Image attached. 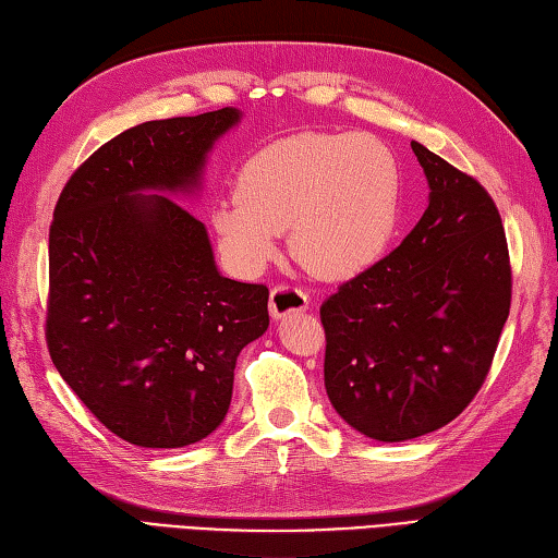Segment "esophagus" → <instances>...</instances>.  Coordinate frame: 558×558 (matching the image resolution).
<instances>
[{"label": "esophagus", "mask_w": 558, "mask_h": 558, "mask_svg": "<svg viewBox=\"0 0 558 558\" xmlns=\"http://www.w3.org/2000/svg\"><path fill=\"white\" fill-rule=\"evenodd\" d=\"M305 308H308V295H305V291L289 287V283H279V287L271 289L269 311L275 317H283L289 313H301Z\"/></svg>", "instance_id": "34e87169"}]
</instances>
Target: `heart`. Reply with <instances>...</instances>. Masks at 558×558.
<instances>
[{
	"label": "heart",
	"instance_id": "b5f03b06",
	"mask_svg": "<svg viewBox=\"0 0 558 558\" xmlns=\"http://www.w3.org/2000/svg\"><path fill=\"white\" fill-rule=\"evenodd\" d=\"M238 195L211 207L223 257L257 275L291 229V253L323 279H351L388 250L402 207L400 158L375 134L301 132L259 149Z\"/></svg>",
	"mask_w": 558,
	"mask_h": 558
}]
</instances>
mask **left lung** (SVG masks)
Returning a JSON list of instances; mask_svg holds the SVG:
<instances>
[{"label":"left lung","instance_id":"left-lung-1","mask_svg":"<svg viewBox=\"0 0 558 558\" xmlns=\"http://www.w3.org/2000/svg\"><path fill=\"white\" fill-rule=\"evenodd\" d=\"M412 149L430 187L424 216L320 308L329 402L383 442L462 414L492 368L513 289L492 195L424 144Z\"/></svg>","mask_w":558,"mask_h":558}]
</instances>
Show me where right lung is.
<instances>
[{"mask_svg":"<svg viewBox=\"0 0 558 558\" xmlns=\"http://www.w3.org/2000/svg\"><path fill=\"white\" fill-rule=\"evenodd\" d=\"M241 110L142 122L66 180L50 226L45 339L64 383L112 434L183 448L221 426L243 347L269 327L265 283L219 275L175 195ZM161 191V196H144Z\"/></svg>","mask_w":558,"mask_h":558,"instance_id":"right-lung-1","label":"right lung"}]
</instances>
